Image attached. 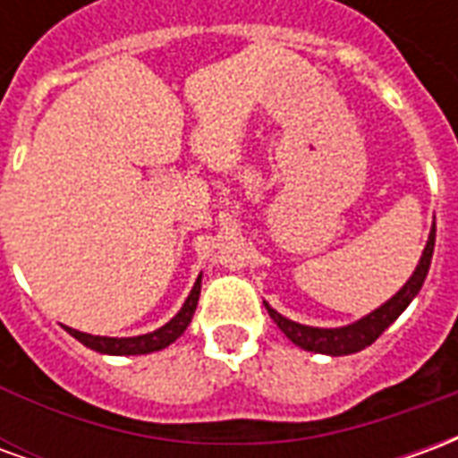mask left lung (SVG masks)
<instances>
[{
  "mask_svg": "<svg viewBox=\"0 0 458 458\" xmlns=\"http://www.w3.org/2000/svg\"><path fill=\"white\" fill-rule=\"evenodd\" d=\"M434 238H437V225L429 233V240H427V248L422 252V259H420V265L414 269V275L407 279V284H404L397 294H394L390 301H385L383 307L375 309L373 314H368L360 321H355L351 327L344 328H311V327H301V324H294V321H289L282 314H277L275 309L265 304L269 311V317L272 321L282 328V334L292 341V344H297L299 348H304V351H314V353H328V355H348V353H358V351H363L365 345H370L375 338L383 334L385 328L393 324L394 318L403 314L407 304L417 297V292L422 289L424 277H427V272H429V265H432V255H434Z\"/></svg>",
  "mask_w": 458,
  "mask_h": 458,
  "instance_id": "left-lung-1",
  "label": "left lung"
}]
</instances>
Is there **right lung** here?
<instances>
[{"label": "right lung", "mask_w": 458, "mask_h": 458, "mask_svg": "<svg viewBox=\"0 0 458 458\" xmlns=\"http://www.w3.org/2000/svg\"><path fill=\"white\" fill-rule=\"evenodd\" d=\"M199 294H200V277L196 279V284H193V289H191L189 299H186V304L181 307L179 314L171 318L166 327L157 328L154 334H144V336H134V338H107V336H90V334H81V331H75V328H68V327H65V331H68L73 338H78L83 345L98 351V353L141 355V353H151V351H161V348H166L169 344H174V341H176V338L189 328L191 318H193V311H196V304H199Z\"/></svg>", "instance_id": "obj_1"}]
</instances>
